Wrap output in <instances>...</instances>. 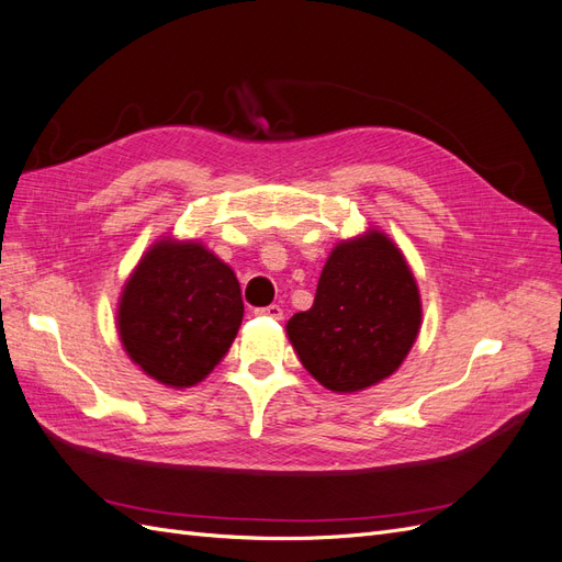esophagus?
Returning <instances> with one entry per match:
<instances>
[{
    "instance_id": "obj_1",
    "label": "esophagus",
    "mask_w": 562,
    "mask_h": 562,
    "mask_svg": "<svg viewBox=\"0 0 562 562\" xmlns=\"http://www.w3.org/2000/svg\"><path fill=\"white\" fill-rule=\"evenodd\" d=\"M255 314H258V316H269V318H277V321H281V318H283V310L279 307V304H269V307L255 310Z\"/></svg>"
}]
</instances>
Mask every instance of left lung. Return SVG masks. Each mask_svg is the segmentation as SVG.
Wrapping results in <instances>:
<instances>
[{
    "instance_id": "1",
    "label": "left lung",
    "mask_w": 562,
    "mask_h": 562,
    "mask_svg": "<svg viewBox=\"0 0 562 562\" xmlns=\"http://www.w3.org/2000/svg\"><path fill=\"white\" fill-rule=\"evenodd\" d=\"M422 328L419 285L403 250L378 227L337 241L314 304L285 323L310 375L333 394H356L403 366Z\"/></svg>"
}]
</instances>
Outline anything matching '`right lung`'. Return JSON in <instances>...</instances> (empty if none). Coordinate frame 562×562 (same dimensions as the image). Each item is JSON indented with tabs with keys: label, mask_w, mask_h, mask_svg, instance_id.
<instances>
[{
	"label": "right lung",
	"mask_w": 562,
	"mask_h": 562,
	"mask_svg": "<svg viewBox=\"0 0 562 562\" xmlns=\"http://www.w3.org/2000/svg\"><path fill=\"white\" fill-rule=\"evenodd\" d=\"M244 318L234 269L199 239L159 236L116 302V335L147 378L171 389L206 380Z\"/></svg>",
	"instance_id": "1"
}]
</instances>
